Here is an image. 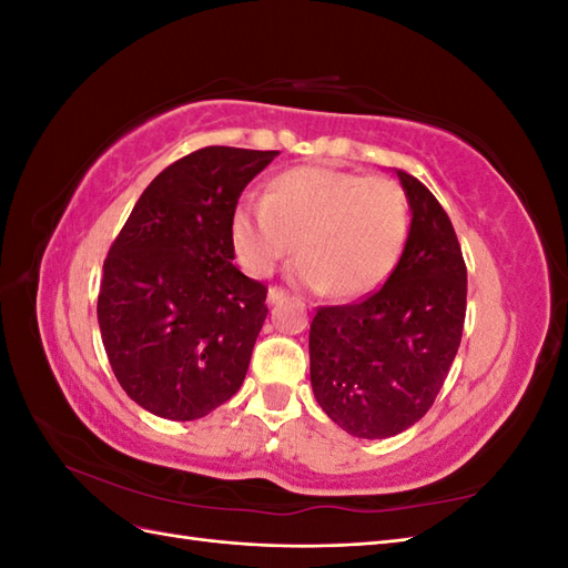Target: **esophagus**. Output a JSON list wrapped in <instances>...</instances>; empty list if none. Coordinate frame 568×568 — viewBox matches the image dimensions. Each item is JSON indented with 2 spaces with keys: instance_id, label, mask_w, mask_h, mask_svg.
Segmentation results:
<instances>
[{
  "instance_id": "obj_1",
  "label": "esophagus",
  "mask_w": 568,
  "mask_h": 568,
  "mask_svg": "<svg viewBox=\"0 0 568 568\" xmlns=\"http://www.w3.org/2000/svg\"><path fill=\"white\" fill-rule=\"evenodd\" d=\"M284 298H286V291H284V288L270 286V291H267V303H270V305H277V303H282Z\"/></svg>"
}]
</instances>
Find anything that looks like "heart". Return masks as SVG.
Instances as JSON below:
<instances>
[{
    "label": "heart",
    "mask_w": 568,
    "mask_h": 568,
    "mask_svg": "<svg viewBox=\"0 0 568 568\" xmlns=\"http://www.w3.org/2000/svg\"><path fill=\"white\" fill-rule=\"evenodd\" d=\"M407 234V199L386 178L332 168H291L274 178L263 201H244L232 217V242L253 277H267L286 255L294 284L357 298L379 288Z\"/></svg>",
    "instance_id": "obj_1"
}]
</instances>
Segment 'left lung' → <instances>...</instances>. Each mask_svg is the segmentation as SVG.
Segmentation results:
<instances>
[{"mask_svg": "<svg viewBox=\"0 0 568 568\" xmlns=\"http://www.w3.org/2000/svg\"><path fill=\"white\" fill-rule=\"evenodd\" d=\"M412 211L398 265L379 291L317 307L311 382L320 407L357 438H390L434 405L457 355L467 313V265L448 213L395 170Z\"/></svg>", "mask_w": 568, "mask_h": 568, "instance_id": "obj_1", "label": "left lung"}]
</instances>
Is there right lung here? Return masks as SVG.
Listing matches in <instances>:
<instances>
[{"label": "right lung", "instance_id": "1", "mask_svg": "<svg viewBox=\"0 0 568 568\" xmlns=\"http://www.w3.org/2000/svg\"><path fill=\"white\" fill-rule=\"evenodd\" d=\"M277 153H189L144 189L109 248L97 303L101 341L118 384L151 415L192 422L244 384L267 286L232 263V217Z\"/></svg>", "mask_w": 568, "mask_h": 568}]
</instances>
